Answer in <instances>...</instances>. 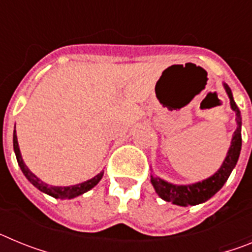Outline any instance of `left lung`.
Returning <instances> with one entry per match:
<instances>
[{
    "instance_id": "1",
    "label": "left lung",
    "mask_w": 252,
    "mask_h": 252,
    "mask_svg": "<svg viewBox=\"0 0 252 252\" xmlns=\"http://www.w3.org/2000/svg\"><path fill=\"white\" fill-rule=\"evenodd\" d=\"M226 88V92L230 97L231 108L236 112V121H237V128L233 132L232 141H231L230 150L227 153V157L224 159L223 164L217 173L209 177L208 179L199 182V183L190 184V186H174L170 184L165 180L155 178L151 175V184L155 188L157 193L161 199L166 202L178 204V206H195V204L203 203L208 201L209 198L213 197L220 189L223 187L228 177H230L231 171L236 166V162L239 160L240 151H241V115L237 104L235 103L231 92L230 87L227 84H223Z\"/></svg>"
}]
</instances>
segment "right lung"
Masks as SVG:
<instances>
[{
    "mask_svg": "<svg viewBox=\"0 0 252 252\" xmlns=\"http://www.w3.org/2000/svg\"><path fill=\"white\" fill-rule=\"evenodd\" d=\"M13 150H15V154H16V159L17 162H19L20 168H21L22 173L30 180V183L32 186L36 187L41 192L46 193V194L51 195V197L54 198H60V199H70V198L78 197V195L83 194V193L88 192L90 189H92L93 187L97 186L98 184L99 180L102 179L103 177V171H101L98 175H95L94 178L92 179L87 180L84 183L77 184V186H70V187H51L45 184L44 182L39 179L35 174H32L30 170H29L28 166L25 165V162L22 161L21 154H20V149H19V142H17V136H16V130L13 132Z\"/></svg>",
    "mask_w": 252,
    "mask_h": 252,
    "instance_id": "obj_1",
    "label": "right lung"
}]
</instances>
